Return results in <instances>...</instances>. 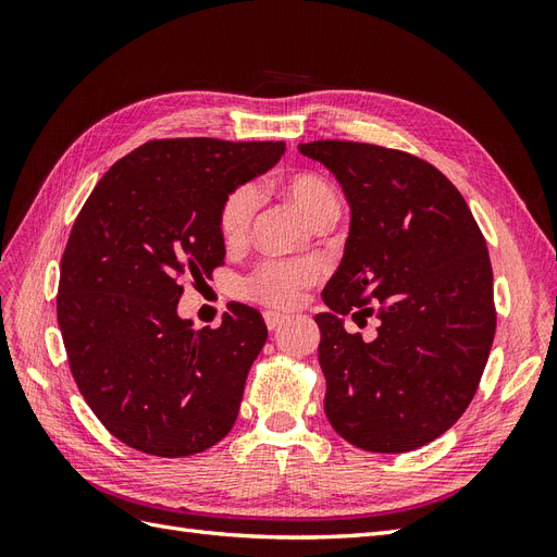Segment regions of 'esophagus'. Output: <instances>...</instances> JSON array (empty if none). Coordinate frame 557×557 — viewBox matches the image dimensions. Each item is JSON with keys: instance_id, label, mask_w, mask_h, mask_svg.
I'll return each instance as SVG.
<instances>
[{"instance_id": "1", "label": "esophagus", "mask_w": 557, "mask_h": 557, "mask_svg": "<svg viewBox=\"0 0 557 557\" xmlns=\"http://www.w3.org/2000/svg\"><path fill=\"white\" fill-rule=\"evenodd\" d=\"M290 315L288 313H278V311H267L264 313V323L269 330H278L283 323H288Z\"/></svg>"}]
</instances>
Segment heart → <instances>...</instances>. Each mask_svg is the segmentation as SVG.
<instances>
[{
	"instance_id": "b5f03b06",
	"label": "heart",
	"mask_w": 557,
	"mask_h": 557,
	"mask_svg": "<svg viewBox=\"0 0 557 557\" xmlns=\"http://www.w3.org/2000/svg\"><path fill=\"white\" fill-rule=\"evenodd\" d=\"M276 193L290 201L313 227H325L339 211L334 188L318 174L295 172L281 176ZM252 213H256V193L246 185L225 197L218 213V230L225 246L234 248L246 242ZM318 276L320 267L315 262H264L246 278L244 295L269 309H290L299 301L301 290L309 288Z\"/></svg>"
}]
</instances>
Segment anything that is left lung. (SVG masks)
Listing matches in <instances>:
<instances>
[{"instance_id": "1", "label": "left lung", "mask_w": 557, "mask_h": 557, "mask_svg": "<svg viewBox=\"0 0 557 557\" xmlns=\"http://www.w3.org/2000/svg\"><path fill=\"white\" fill-rule=\"evenodd\" d=\"M299 153L327 166L350 207L327 311L315 315L330 425L372 453L425 446L465 413L491 356L483 234L458 188L416 156L336 139L299 144ZM348 312L380 320L372 343L345 332Z\"/></svg>"}]
</instances>
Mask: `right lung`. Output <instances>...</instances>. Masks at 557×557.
<instances>
[{"label": "right lung", "mask_w": 557, "mask_h": 557, "mask_svg": "<svg viewBox=\"0 0 557 557\" xmlns=\"http://www.w3.org/2000/svg\"><path fill=\"white\" fill-rule=\"evenodd\" d=\"M283 153V141L156 139L83 205L60 262L58 323L83 399L123 444L183 458L237 420L267 342L260 311L234 305L221 327L197 330L176 309L183 283L225 260V197Z\"/></svg>", "instance_id": "1"}]
</instances>
